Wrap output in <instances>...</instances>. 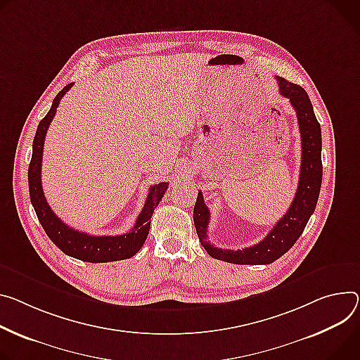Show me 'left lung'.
<instances>
[{"label": "left lung", "mask_w": 360, "mask_h": 360, "mask_svg": "<svg viewBox=\"0 0 360 360\" xmlns=\"http://www.w3.org/2000/svg\"><path fill=\"white\" fill-rule=\"evenodd\" d=\"M280 94L287 97L292 109L296 110L297 123L302 136V167L300 179L296 195L281 219L271 228L264 240L258 244L243 250H222L214 247L208 241V222L210 211L204 202L202 192H198L197 202L193 207L195 230L205 251L221 261L233 264H271L273 261L285 254L299 240L304 226L314 212L320 186H321V129L316 119L311 102L306 90L287 82L283 77H277Z\"/></svg>", "instance_id": "1"}]
</instances>
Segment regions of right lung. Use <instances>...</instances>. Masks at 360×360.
I'll return each instance as SVG.
<instances>
[{"mask_svg":"<svg viewBox=\"0 0 360 360\" xmlns=\"http://www.w3.org/2000/svg\"><path fill=\"white\" fill-rule=\"evenodd\" d=\"M73 83L64 86L63 90L54 97L51 109L39 123L37 132L32 141V155L28 167V188L30 200L40 224L43 225L49 238L64 252L73 258L87 261V263H109V261H119L134 257L145 244L149 234L150 218L153 210L158 207L159 201L165 195L168 185L160 182L150 186L146 202L142 212L139 214L136 224L132 230L122 236H90L70 228L64 224L50 208L46 201L43 186H41V160L47 129L56 115L63 96L72 89Z\"/></svg>","mask_w":360,"mask_h":360,"instance_id":"obj_1","label":"right lung"}]
</instances>
